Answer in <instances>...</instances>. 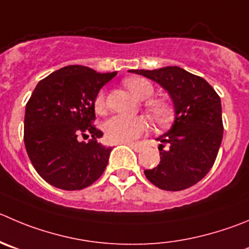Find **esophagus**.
<instances>
[{
    "mask_svg": "<svg viewBox=\"0 0 249 249\" xmlns=\"http://www.w3.org/2000/svg\"><path fill=\"white\" fill-rule=\"evenodd\" d=\"M127 145L128 146H131L132 149H133V150H136V151H141L142 150V145L141 144H138V143H131V142H128V143H126Z\"/></svg>",
    "mask_w": 249,
    "mask_h": 249,
    "instance_id": "34e87169",
    "label": "esophagus"
}]
</instances>
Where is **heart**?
Here are the masks:
<instances>
[{"instance_id": "heart-1", "label": "heart", "mask_w": 249, "mask_h": 249, "mask_svg": "<svg viewBox=\"0 0 249 249\" xmlns=\"http://www.w3.org/2000/svg\"><path fill=\"white\" fill-rule=\"evenodd\" d=\"M124 85L141 100L149 101L144 103L149 117L158 124H164L171 117V106L164 100L150 99L154 95V87L149 80L144 78H128L124 80ZM94 108L98 113L106 111L105 93H99L94 103ZM146 122L143 117H127V116L116 115L108 118L104 124L106 138L110 142H132L144 133Z\"/></svg>"}]
</instances>
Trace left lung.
<instances>
[{"label": "left lung", "mask_w": 249, "mask_h": 249, "mask_svg": "<svg viewBox=\"0 0 249 249\" xmlns=\"http://www.w3.org/2000/svg\"><path fill=\"white\" fill-rule=\"evenodd\" d=\"M159 83L171 96L175 122L159 137L160 164L145 170L146 178L164 191H183L207 176L222 141L221 101L214 88L202 77L182 68L131 70Z\"/></svg>", "instance_id": "left-lung-1"}]
</instances>
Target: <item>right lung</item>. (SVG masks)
<instances>
[{"instance_id":"right-lung-1","label":"right lung","mask_w":249,"mask_h":249,"mask_svg":"<svg viewBox=\"0 0 249 249\" xmlns=\"http://www.w3.org/2000/svg\"><path fill=\"white\" fill-rule=\"evenodd\" d=\"M117 72L67 66L37 83L25 106L24 144L37 174L51 186L77 191L105 171L111 148L98 142L94 103ZM82 135L88 142H79Z\"/></svg>"}]
</instances>
